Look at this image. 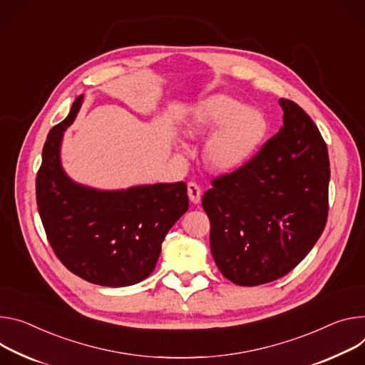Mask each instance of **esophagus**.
<instances>
[{
    "mask_svg": "<svg viewBox=\"0 0 365 365\" xmlns=\"http://www.w3.org/2000/svg\"><path fill=\"white\" fill-rule=\"evenodd\" d=\"M187 195H189L190 202H193V204L201 202V187L197 186L195 182L187 183Z\"/></svg>",
    "mask_w": 365,
    "mask_h": 365,
    "instance_id": "1",
    "label": "esophagus"
}]
</instances>
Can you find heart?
Returning <instances> with one entry per match:
<instances>
[{"label": "heart", "mask_w": 365, "mask_h": 365, "mask_svg": "<svg viewBox=\"0 0 365 365\" xmlns=\"http://www.w3.org/2000/svg\"><path fill=\"white\" fill-rule=\"evenodd\" d=\"M192 135L208 134L204 157L212 169L233 170L246 163L268 132V120L259 109L246 108L236 98L214 94L197 105L187 120ZM179 148H186L179 143Z\"/></svg>", "instance_id": "b5f03b06"}]
</instances>
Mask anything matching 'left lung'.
<instances>
[{
  "label": "left lung",
  "mask_w": 365,
  "mask_h": 365,
  "mask_svg": "<svg viewBox=\"0 0 365 365\" xmlns=\"http://www.w3.org/2000/svg\"><path fill=\"white\" fill-rule=\"evenodd\" d=\"M284 125L237 170L215 178L202 197L211 253L243 287L275 281L322 236L329 210L327 147L312 118L279 98Z\"/></svg>",
  "instance_id": "8db88e82"
}]
</instances>
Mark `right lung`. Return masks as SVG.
<instances>
[{
    "mask_svg": "<svg viewBox=\"0 0 365 365\" xmlns=\"http://www.w3.org/2000/svg\"><path fill=\"white\" fill-rule=\"evenodd\" d=\"M83 98H76L43 145L36 178L39 215L51 247L68 271L103 287L134 285L154 271L165 235L187 211V187L178 182L98 190L71 180L59 151Z\"/></svg>",
    "mask_w": 365,
    "mask_h": 365,
    "instance_id": "obj_1",
    "label": "right lung"
}]
</instances>
